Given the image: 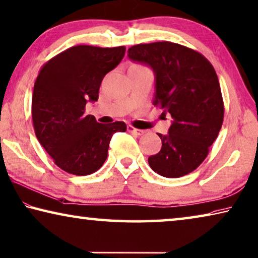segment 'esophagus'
<instances>
[{
	"mask_svg": "<svg viewBox=\"0 0 258 258\" xmlns=\"http://www.w3.org/2000/svg\"><path fill=\"white\" fill-rule=\"evenodd\" d=\"M127 131L128 132H131V133H133V134H136V136H142V134L145 133V131H142V130H139V128H136V127H133V126H127Z\"/></svg>",
	"mask_w": 258,
	"mask_h": 258,
	"instance_id": "esophagus-1",
	"label": "esophagus"
}]
</instances>
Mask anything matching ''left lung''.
Returning <instances> with one entry per match:
<instances>
[{
    "label": "left lung",
    "mask_w": 258,
    "mask_h": 258,
    "mask_svg": "<svg viewBox=\"0 0 258 258\" xmlns=\"http://www.w3.org/2000/svg\"><path fill=\"white\" fill-rule=\"evenodd\" d=\"M128 57L146 63L156 76L154 105L172 117L169 134H158L161 151L148 163L165 178H180L201 165L217 139L224 119V102L212 64L199 51L179 43H140Z\"/></svg>",
    "instance_id": "left-lung-1"
}]
</instances>
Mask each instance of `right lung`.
<instances>
[{
    "label": "right lung",
    "mask_w": 258,
    "mask_h": 258,
    "mask_svg": "<svg viewBox=\"0 0 258 258\" xmlns=\"http://www.w3.org/2000/svg\"><path fill=\"white\" fill-rule=\"evenodd\" d=\"M124 46H75L42 65L34 84L32 119L35 136L55 164L75 175L92 174L103 165L124 121L97 122L85 114L87 101L99 99L102 80L120 63Z\"/></svg>",
    "instance_id": "obj_1"
}]
</instances>
